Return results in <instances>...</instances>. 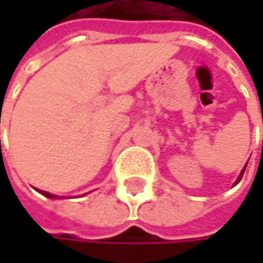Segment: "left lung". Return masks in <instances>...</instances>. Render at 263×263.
<instances>
[{
  "label": "left lung",
  "instance_id": "obj_1",
  "mask_svg": "<svg viewBox=\"0 0 263 263\" xmlns=\"http://www.w3.org/2000/svg\"><path fill=\"white\" fill-rule=\"evenodd\" d=\"M247 164H248V161H247V163H245V166H243V169H242V171H240V174H239V177H237V180H236V181H235V183H233V185H236V184L239 183V181H240V180H242V175H243V172H245V167H247Z\"/></svg>",
  "mask_w": 263,
  "mask_h": 263
}]
</instances>
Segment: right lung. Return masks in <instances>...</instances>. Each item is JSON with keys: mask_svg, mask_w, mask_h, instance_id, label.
<instances>
[{"mask_svg": "<svg viewBox=\"0 0 263 263\" xmlns=\"http://www.w3.org/2000/svg\"><path fill=\"white\" fill-rule=\"evenodd\" d=\"M37 192L42 193L44 196L50 198V199H59V198H61V196H58V195H53V193H50V192H44V190H39V189H37ZM62 198H64V196H62Z\"/></svg>", "mask_w": 263, "mask_h": 263, "instance_id": "right-lung-1", "label": "right lung"}]
</instances>
